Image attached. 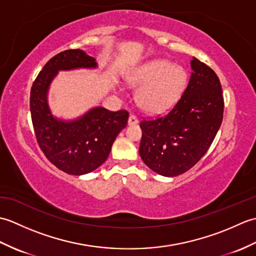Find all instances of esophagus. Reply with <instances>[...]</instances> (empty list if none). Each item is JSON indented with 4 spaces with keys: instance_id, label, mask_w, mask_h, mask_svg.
<instances>
[{
    "instance_id": "esophagus-1",
    "label": "esophagus",
    "mask_w": 256,
    "mask_h": 256,
    "mask_svg": "<svg viewBox=\"0 0 256 256\" xmlns=\"http://www.w3.org/2000/svg\"><path fill=\"white\" fill-rule=\"evenodd\" d=\"M138 122V118L134 116V114H131V116H128V124L130 125H134V124H136Z\"/></svg>"
}]
</instances>
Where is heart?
<instances>
[{"label":"heart","instance_id":"b5f03b06","mask_svg":"<svg viewBox=\"0 0 256 256\" xmlns=\"http://www.w3.org/2000/svg\"><path fill=\"white\" fill-rule=\"evenodd\" d=\"M136 84L138 104L145 111L158 112L175 103L188 82V74L180 64L167 60L143 64L131 76Z\"/></svg>","mask_w":256,"mask_h":256}]
</instances>
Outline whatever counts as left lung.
<instances>
[{
  "instance_id": "left-lung-1",
  "label": "left lung",
  "mask_w": 256,
  "mask_h": 256,
  "mask_svg": "<svg viewBox=\"0 0 256 256\" xmlns=\"http://www.w3.org/2000/svg\"><path fill=\"white\" fill-rule=\"evenodd\" d=\"M187 88L166 113L143 118L140 155L152 170L178 176L200 160L224 118V101L216 74L197 58Z\"/></svg>"
}]
</instances>
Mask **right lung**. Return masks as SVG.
I'll return each instance as SVG.
<instances>
[{"label":"right lung","instance_id":"add662e5","mask_svg":"<svg viewBox=\"0 0 256 256\" xmlns=\"http://www.w3.org/2000/svg\"><path fill=\"white\" fill-rule=\"evenodd\" d=\"M94 67L96 59L82 50L62 52L47 62L30 89V116L38 145L52 165L74 176L101 166L118 134L128 124L126 110L113 112L102 106L70 122L52 116L47 104V91L59 70Z\"/></svg>","mask_w":256,"mask_h":256}]
</instances>
